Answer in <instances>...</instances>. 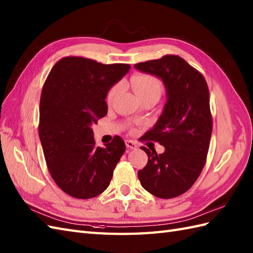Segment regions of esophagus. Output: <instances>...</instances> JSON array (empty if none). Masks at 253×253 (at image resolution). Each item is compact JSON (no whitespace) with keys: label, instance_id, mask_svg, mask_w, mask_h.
<instances>
[{"label":"esophagus","instance_id":"1","mask_svg":"<svg viewBox=\"0 0 253 253\" xmlns=\"http://www.w3.org/2000/svg\"><path fill=\"white\" fill-rule=\"evenodd\" d=\"M125 143H126V145H127V148L131 149V150H136V149L138 148L137 143L134 142V141H132V140H126Z\"/></svg>","mask_w":253,"mask_h":253}]
</instances>
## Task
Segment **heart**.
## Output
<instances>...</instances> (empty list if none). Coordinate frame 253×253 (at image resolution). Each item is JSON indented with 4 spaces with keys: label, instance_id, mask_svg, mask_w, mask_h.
<instances>
[{
    "label": "heart",
    "instance_id": "1",
    "mask_svg": "<svg viewBox=\"0 0 253 253\" xmlns=\"http://www.w3.org/2000/svg\"><path fill=\"white\" fill-rule=\"evenodd\" d=\"M129 83L132 87L133 91L139 97L140 100H143L146 98H156L160 99L162 93L164 92V84L163 82L156 78L154 75L151 74H144V73H136L133 74ZM120 90V85L115 84L110 88L107 95L108 101H112L114 97L117 95Z\"/></svg>",
    "mask_w": 253,
    "mask_h": 253
}]
</instances>
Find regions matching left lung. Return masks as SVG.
I'll return each instance as SVG.
<instances>
[{"label":"left lung","mask_w":253,"mask_h":253,"mask_svg":"<svg viewBox=\"0 0 253 253\" xmlns=\"http://www.w3.org/2000/svg\"><path fill=\"white\" fill-rule=\"evenodd\" d=\"M134 68L162 79L168 98L155 126L144 134L165 146V152L157 154L155 149L142 146L149 158L138 178L143 189L158 198L180 196L195 183L207 160L212 132L207 82L175 55L136 63Z\"/></svg>","instance_id":"8db88e82"}]
</instances>
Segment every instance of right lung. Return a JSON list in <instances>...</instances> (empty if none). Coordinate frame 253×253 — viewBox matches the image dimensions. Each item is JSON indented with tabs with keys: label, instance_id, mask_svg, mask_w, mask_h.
Instances as JSON below:
<instances>
[{
	"label": "right lung",
	"instance_id": "1",
	"mask_svg": "<svg viewBox=\"0 0 253 253\" xmlns=\"http://www.w3.org/2000/svg\"><path fill=\"white\" fill-rule=\"evenodd\" d=\"M129 69L126 63L69 56L52 67L45 81L40 140L52 180L74 198H92L107 190L126 150L120 136L104 148L97 146L91 125L107 115L108 91Z\"/></svg>",
	"mask_w": 253,
	"mask_h": 253
}]
</instances>
